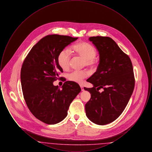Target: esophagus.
<instances>
[{
  "instance_id": "34e87169",
  "label": "esophagus",
  "mask_w": 152,
  "mask_h": 152,
  "mask_svg": "<svg viewBox=\"0 0 152 152\" xmlns=\"http://www.w3.org/2000/svg\"><path fill=\"white\" fill-rule=\"evenodd\" d=\"M80 87H81V91H82L84 90V87H83V86H80Z\"/></svg>"
}]
</instances>
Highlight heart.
<instances>
[{
	"mask_svg": "<svg viewBox=\"0 0 152 152\" xmlns=\"http://www.w3.org/2000/svg\"><path fill=\"white\" fill-rule=\"evenodd\" d=\"M72 52L76 55L84 59V65L94 68L97 65L98 60L96 58L97 51L91 44L83 42L75 44L73 46ZM72 54L70 50L68 48H63L58 55V64L63 69L66 70L69 66ZM88 76V73L86 71L75 70L69 73L67 77L72 81L81 84Z\"/></svg>",
	"mask_w": 152,
	"mask_h": 152,
	"instance_id": "b5f03b06",
	"label": "heart"
}]
</instances>
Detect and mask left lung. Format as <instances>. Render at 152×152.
<instances>
[{"label":"left lung","mask_w":152,"mask_h":152,"mask_svg":"<svg viewBox=\"0 0 152 152\" xmlns=\"http://www.w3.org/2000/svg\"><path fill=\"white\" fill-rule=\"evenodd\" d=\"M89 40L99 51L100 63L96 72L87 80L94 87L84 88L91 95L86 112L92 122L104 125L120 116L129 102L135 84L133 65L112 38L93 36ZM101 88L103 91L100 93Z\"/></svg>","instance_id":"left-lung-1"}]
</instances>
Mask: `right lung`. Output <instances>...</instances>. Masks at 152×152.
I'll return each instance as SVG.
<instances>
[{
  "mask_svg": "<svg viewBox=\"0 0 152 152\" xmlns=\"http://www.w3.org/2000/svg\"><path fill=\"white\" fill-rule=\"evenodd\" d=\"M77 39L59 35L45 36L32 48L22 64L24 99L32 115L45 124L53 125L63 120L71 103L81 91L79 85L73 81H65L61 89L53 84L63 72L58 64L59 52Z\"/></svg>",
  "mask_w": 152,
  "mask_h": 152,
  "instance_id": "1",
  "label": "right lung"
}]
</instances>
